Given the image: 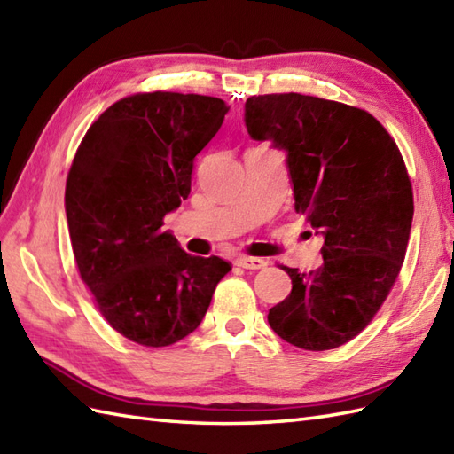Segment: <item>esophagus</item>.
Here are the masks:
<instances>
[{
  "instance_id": "1",
  "label": "esophagus",
  "mask_w": 454,
  "mask_h": 454,
  "mask_svg": "<svg viewBox=\"0 0 454 454\" xmlns=\"http://www.w3.org/2000/svg\"><path fill=\"white\" fill-rule=\"evenodd\" d=\"M236 265L242 267V269H263L267 265L265 259L262 257H249V255H239L236 257Z\"/></svg>"
}]
</instances>
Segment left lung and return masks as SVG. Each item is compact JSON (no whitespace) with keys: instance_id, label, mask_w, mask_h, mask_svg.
Returning a JSON list of instances; mask_svg holds the SVG:
<instances>
[{"instance_id":"left-lung-1","label":"left lung","mask_w":454,"mask_h":454,"mask_svg":"<svg viewBox=\"0 0 454 454\" xmlns=\"http://www.w3.org/2000/svg\"><path fill=\"white\" fill-rule=\"evenodd\" d=\"M244 121L286 153L294 208L324 238L317 271L283 267L293 291L269 325L301 349H335L379 312L406 257L413 195L402 153L372 114L312 95H254Z\"/></svg>"}]
</instances>
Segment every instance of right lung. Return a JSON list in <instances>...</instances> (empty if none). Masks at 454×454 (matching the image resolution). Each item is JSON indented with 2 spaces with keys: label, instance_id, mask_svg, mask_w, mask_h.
Instances as JSON below:
<instances>
[{
  "label": "right lung",
  "instance_id": "1",
  "mask_svg": "<svg viewBox=\"0 0 454 454\" xmlns=\"http://www.w3.org/2000/svg\"><path fill=\"white\" fill-rule=\"evenodd\" d=\"M226 113L207 95H130L75 152L64 197L75 263L105 320L130 341L166 347L195 332L232 269L216 255H189L161 230L189 197L197 153Z\"/></svg>",
  "mask_w": 454,
  "mask_h": 454
}]
</instances>
